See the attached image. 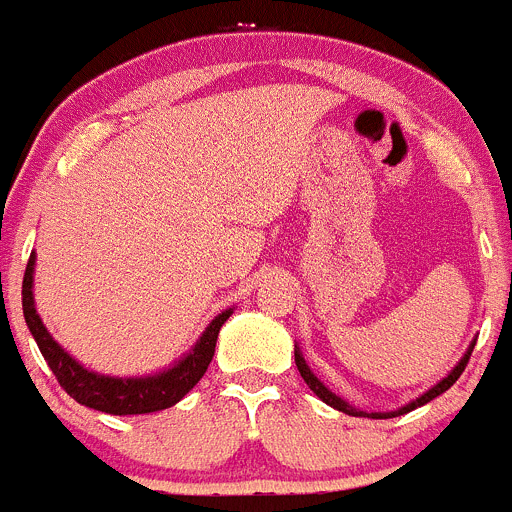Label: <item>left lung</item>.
Returning <instances> with one entry per match:
<instances>
[{"label":"left lung","instance_id":"obj_1","mask_svg":"<svg viewBox=\"0 0 512 512\" xmlns=\"http://www.w3.org/2000/svg\"><path fill=\"white\" fill-rule=\"evenodd\" d=\"M474 342H477V339H472V344H469V349H467V352H464V357L459 359L457 365H454V370H451L449 375L444 377V380L436 382L434 388H428L426 393L418 395V398L411 400V403L400 405L398 411H388V413H367V411H359V408H354V405H349L344 398H339V395H336V393H331V390L326 388L324 382H321L319 377L313 375L311 367L306 365V359H303V352H301V347H298V344H296V367H298V372H301L303 380H306L308 388H311L313 393L319 395V398L324 400L326 405H331V408H336V411H342V413H347V416H357V418H395V416H403V413L413 411V408H421V405L431 403V400H434L436 395L446 393V390H449L451 385H454V382L459 380V375H462V372H464V367H467L469 354H472V349H474Z\"/></svg>","mask_w":512,"mask_h":512}]
</instances>
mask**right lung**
<instances>
[{
	"label": "right lung",
	"instance_id": "1",
	"mask_svg": "<svg viewBox=\"0 0 512 512\" xmlns=\"http://www.w3.org/2000/svg\"><path fill=\"white\" fill-rule=\"evenodd\" d=\"M35 260L38 257L32 252L25 267V280H22V313H25L27 329H30L32 339L38 342L40 352H43L53 375L61 382V388L73 400L86 405V408L112 413V416H140V413L165 411L170 405H176L204 377V372L209 370L216 339H219V329L234 313V308H227L219 316H214V321L206 326V331L196 339V344L178 362L165 367V370L140 377L101 375V372H94L81 365L45 329L38 308H35V296H32Z\"/></svg>",
	"mask_w": 512,
	"mask_h": 512
}]
</instances>
